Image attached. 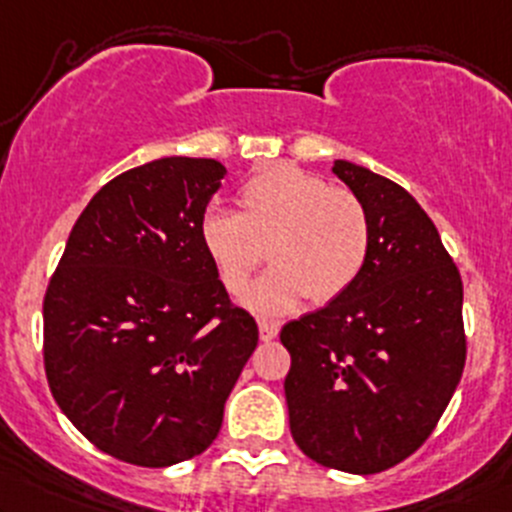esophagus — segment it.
Returning a JSON list of instances; mask_svg holds the SVG:
<instances>
[{
    "mask_svg": "<svg viewBox=\"0 0 512 512\" xmlns=\"http://www.w3.org/2000/svg\"><path fill=\"white\" fill-rule=\"evenodd\" d=\"M279 335V323L277 320H260V338L265 342H272Z\"/></svg>",
    "mask_w": 512,
    "mask_h": 512,
    "instance_id": "obj_1",
    "label": "esophagus"
}]
</instances>
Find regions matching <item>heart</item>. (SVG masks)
<instances>
[{"mask_svg":"<svg viewBox=\"0 0 512 512\" xmlns=\"http://www.w3.org/2000/svg\"><path fill=\"white\" fill-rule=\"evenodd\" d=\"M240 213L209 209L199 235L230 294L245 289L255 269H272L245 294L257 313H289L311 296L323 306L350 291L372 247L362 199L294 165L255 174L238 192Z\"/></svg>","mask_w":512,"mask_h":512,"instance_id":"b5f03b06","label":"heart"}]
</instances>
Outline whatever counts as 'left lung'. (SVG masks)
<instances>
[{
	"label": "left lung",
	"instance_id": "8db88e82",
	"mask_svg": "<svg viewBox=\"0 0 512 512\" xmlns=\"http://www.w3.org/2000/svg\"><path fill=\"white\" fill-rule=\"evenodd\" d=\"M333 172L362 199L372 247L350 291L282 328L284 393L306 457L379 474L428 440L462 379L464 286L406 189L345 160Z\"/></svg>",
	"mask_w": 512,
	"mask_h": 512
}]
</instances>
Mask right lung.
<instances>
[{"label": "right lung", "instance_id": "add662e5", "mask_svg": "<svg viewBox=\"0 0 512 512\" xmlns=\"http://www.w3.org/2000/svg\"><path fill=\"white\" fill-rule=\"evenodd\" d=\"M223 174L209 157H162L114 177L80 213L48 282L50 393L121 462L157 469L204 452L260 340L201 245Z\"/></svg>", "mask_w": 512, "mask_h": 512}]
</instances>
